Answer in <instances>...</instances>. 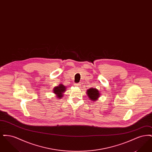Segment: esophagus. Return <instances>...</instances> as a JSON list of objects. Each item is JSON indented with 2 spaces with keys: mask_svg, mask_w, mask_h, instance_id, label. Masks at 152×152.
<instances>
[{
  "mask_svg": "<svg viewBox=\"0 0 152 152\" xmlns=\"http://www.w3.org/2000/svg\"><path fill=\"white\" fill-rule=\"evenodd\" d=\"M80 85H81V84H80V83H77V84H75L74 86H75V87H80Z\"/></svg>",
  "mask_w": 152,
  "mask_h": 152,
  "instance_id": "34e87169",
  "label": "esophagus"
}]
</instances>
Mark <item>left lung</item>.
Returning <instances> with one entry per match:
<instances>
[{"mask_svg":"<svg viewBox=\"0 0 152 152\" xmlns=\"http://www.w3.org/2000/svg\"><path fill=\"white\" fill-rule=\"evenodd\" d=\"M87 94L89 100L91 101H96L100 97V93L97 88H91L87 91Z\"/></svg>","mask_w":152,"mask_h":152,"instance_id":"8db88e82","label":"left lung"}]
</instances>
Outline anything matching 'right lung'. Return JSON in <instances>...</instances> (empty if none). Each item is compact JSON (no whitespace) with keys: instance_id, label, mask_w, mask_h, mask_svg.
Wrapping results in <instances>:
<instances>
[{"instance_id":"right-lung-1","label":"right lung","mask_w":152,"mask_h":152,"mask_svg":"<svg viewBox=\"0 0 152 152\" xmlns=\"http://www.w3.org/2000/svg\"><path fill=\"white\" fill-rule=\"evenodd\" d=\"M66 89V87L62 84H59L58 86L54 87L53 89V93L55 94L56 97L58 99H61L64 96V94L65 93Z\"/></svg>"}]
</instances>
